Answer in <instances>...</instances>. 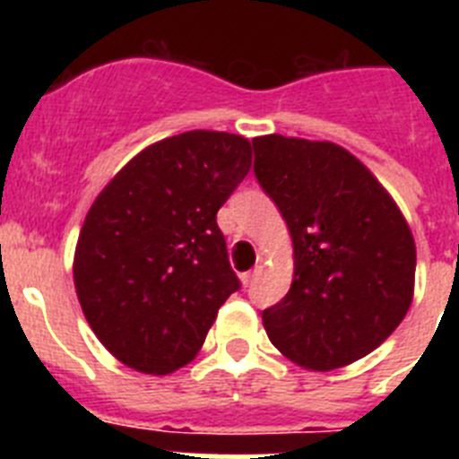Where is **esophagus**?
<instances>
[{
  "mask_svg": "<svg viewBox=\"0 0 459 459\" xmlns=\"http://www.w3.org/2000/svg\"><path fill=\"white\" fill-rule=\"evenodd\" d=\"M259 273H262V266H255L253 271H248V273H243V275H241V282H243V285H246V287L253 285L255 280H257Z\"/></svg>",
  "mask_w": 459,
  "mask_h": 459,
  "instance_id": "1",
  "label": "esophagus"
}]
</instances>
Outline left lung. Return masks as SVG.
Segmentation results:
<instances>
[{"instance_id":"8db88e82","label":"left lung","mask_w":459,"mask_h":459,"mask_svg":"<svg viewBox=\"0 0 459 459\" xmlns=\"http://www.w3.org/2000/svg\"><path fill=\"white\" fill-rule=\"evenodd\" d=\"M255 174L294 248L287 296L262 312L269 340L296 366L344 368L375 351L407 315L416 243L375 174L335 142L255 137Z\"/></svg>"}]
</instances>
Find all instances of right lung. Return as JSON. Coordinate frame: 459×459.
I'll use <instances>...</instances> for the list:
<instances>
[{"instance_id": "right-lung-1", "label": "right lung", "mask_w": 459, "mask_h": 459, "mask_svg": "<svg viewBox=\"0 0 459 459\" xmlns=\"http://www.w3.org/2000/svg\"><path fill=\"white\" fill-rule=\"evenodd\" d=\"M250 165L248 137L188 131L142 149L96 195L73 282L91 331L124 366L169 375L200 354L238 290L216 213Z\"/></svg>"}]
</instances>
